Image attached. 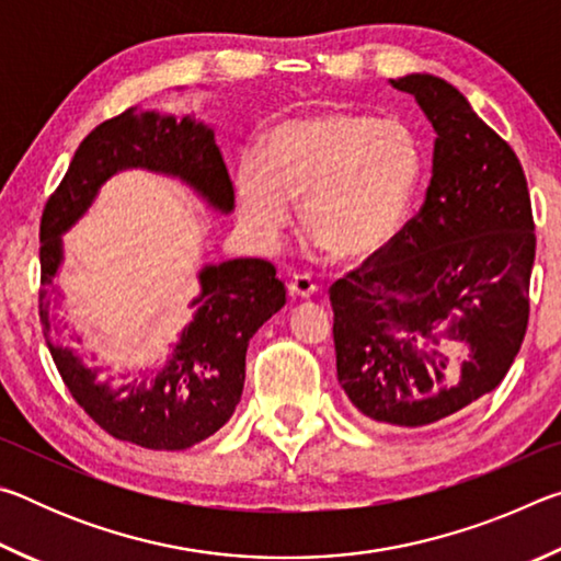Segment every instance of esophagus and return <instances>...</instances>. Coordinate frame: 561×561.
<instances>
[{"label":"esophagus","mask_w":561,"mask_h":561,"mask_svg":"<svg viewBox=\"0 0 561 561\" xmlns=\"http://www.w3.org/2000/svg\"><path fill=\"white\" fill-rule=\"evenodd\" d=\"M314 291H317V284L311 282V277H307V274H294V279L289 282L291 299H309L314 297Z\"/></svg>","instance_id":"1"}]
</instances>
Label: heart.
<instances>
[{"label": "heart", "mask_w": 561, "mask_h": 561, "mask_svg": "<svg viewBox=\"0 0 561 561\" xmlns=\"http://www.w3.org/2000/svg\"><path fill=\"white\" fill-rule=\"evenodd\" d=\"M421 178L423 148L405 123L324 111L277 123L264 156L244 153L234 195L244 232L264 250L301 197L304 234L336 260H364L401 230Z\"/></svg>", "instance_id": "1"}]
</instances>
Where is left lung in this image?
<instances>
[{
    "label": "left lung",
    "mask_w": 561,
    "mask_h": 561,
    "mask_svg": "<svg viewBox=\"0 0 561 561\" xmlns=\"http://www.w3.org/2000/svg\"><path fill=\"white\" fill-rule=\"evenodd\" d=\"M433 123L425 203L329 289L336 376L376 423L417 428L502 383L529 319L535 220L519 160L468 99L431 73L391 79ZM471 348L458 385L444 346Z\"/></svg>",
    "instance_id": "1"
}]
</instances>
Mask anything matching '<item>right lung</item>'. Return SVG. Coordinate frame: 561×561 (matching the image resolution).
I'll return each instance as SVG.
<instances>
[{
	"instance_id": "obj_1",
	"label": "right lung",
	"mask_w": 561,
	"mask_h": 561,
	"mask_svg": "<svg viewBox=\"0 0 561 561\" xmlns=\"http://www.w3.org/2000/svg\"><path fill=\"white\" fill-rule=\"evenodd\" d=\"M144 168L183 180L220 213H232L234 190L215 144V130L195 118L128 108L103 121L81 140L61 185L46 201L39 227V319L46 346L66 388L103 431L150 450H185L230 421L244 386L250 339L284 307L287 289L267 260L207 264L195 317L180 334L173 356L144 381L113 386L99 378L69 346L54 317V277L61 267V234L89 210L101 185L121 170Z\"/></svg>"
}]
</instances>
